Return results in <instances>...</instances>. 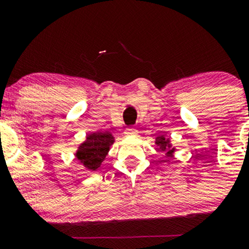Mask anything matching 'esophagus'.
<instances>
[{
	"label": "esophagus",
	"instance_id": "obj_1",
	"mask_svg": "<svg viewBox=\"0 0 249 249\" xmlns=\"http://www.w3.org/2000/svg\"><path fill=\"white\" fill-rule=\"evenodd\" d=\"M138 133V130H136L134 127H127L126 130H125V134L126 136H134V134Z\"/></svg>",
	"mask_w": 249,
	"mask_h": 249
}]
</instances>
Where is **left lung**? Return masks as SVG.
<instances>
[{"label": "left lung", "instance_id": "8db88e82", "mask_svg": "<svg viewBox=\"0 0 249 249\" xmlns=\"http://www.w3.org/2000/svg\"><path fill=\"white\" fill-rule=\"evenodd\" d=\"M154 144L157 145V151L165 152V156L168 157V158H172L174 152H176V147H174L172 142H171V139L166 138L165 136L157 137Z\"/></svg>", "mask_w": 249, "mask_h": 249}]
</instances>
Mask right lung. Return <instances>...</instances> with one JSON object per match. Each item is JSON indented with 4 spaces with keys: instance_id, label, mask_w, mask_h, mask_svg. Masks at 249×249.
Here are the masks:
<instances>
[{
    "instance_id": "right-lung-1",
    "label": "right lung",
    "mask_w": 249,
    "mask_h": 249,
    "mask_svg": "<svg viewBox=\"0 0 249 249\" xmlns=\"http://www.w3.org/2000/svg\"><path fill=\"white\" fill-rule=\"evenodd\" d=\"M115 137L110 132L89 133L85 141L79 144L75 153L76 160L89 171H97L107 158Z\"/></svg>"
}]
</instances>
